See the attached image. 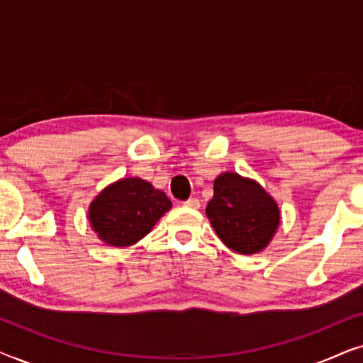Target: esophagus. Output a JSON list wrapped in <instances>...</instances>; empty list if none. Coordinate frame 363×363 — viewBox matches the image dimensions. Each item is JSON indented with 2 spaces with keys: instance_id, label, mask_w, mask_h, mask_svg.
<instances>
[{
  "instance_id": "34e87169",
  "label": "esophagus",
  "mask_w": 363,
  "mask_h": 363,
  "mask_svg": "<svg viewBox=\"0 0 363 363\" xmlns=\"http://www.w3.org/2000/svg\"><path fill=\"white\" fill-rule=\"evenodd\" d=\"M183 205L186 208H200V200H198V198H188Z\"/></svg>"
}]
</instances>
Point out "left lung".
Here are the masks:
<instances>
[{
    "instance_id": "left-lung-1",
    "label": "left lung",
    "mask_w": 363,
    "mask_h": 363,
    "mask_svg": "<svg viewBox=\"0 0 363 363\" xmlns=\"http://www.w3.org/2000/svg\"><path fill=\"white\" fill-rule=\"evenodd\" d=\"M206 216L220 240L240 255L264 250L279 225L276 201L256 182L231 172L215 180Z\"/></svg>"
}]
</instances>
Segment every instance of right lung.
Instances as JSON below:
<instances>
[{
    "instance_id": "1",
    "label": "right lung",
    "mask_w": 363,
    "mask_h": 363,
    "mask_svg": "<svg viewBox=\"0 0 363 363\" xmlns=\"http://www.w3.org/2000/svg\"><path fill=\"white\" fill-rule=\"evenodd\" d=\"M172 201L140 178H123L107 186L89 208L94 231L111 246H130L142 240Z\"/></svg>"
}]
</instances>
